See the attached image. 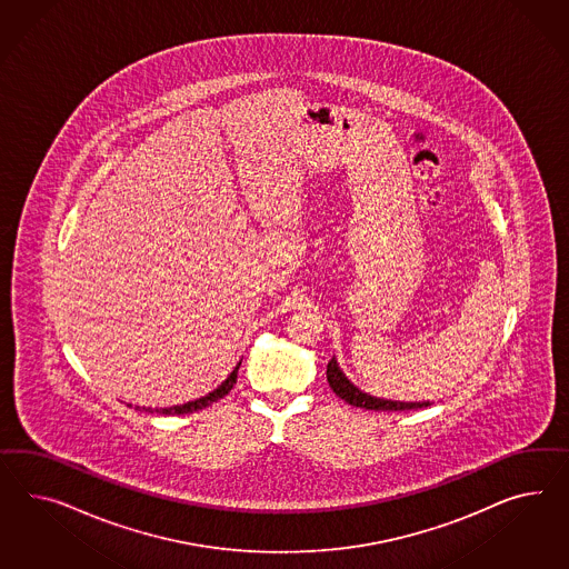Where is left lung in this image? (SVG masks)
<instances>
[{
  "mask_svg": "<svg viewBox=\"0 0 569 569\" xmlns=\"http://www.w3.org/2000/svg\"><path fill=\"white\" fill-rule=\"evenodd\" d=\"M327 381H329V387L333 389V393L339 396L341 400L348 401L350 406H356V408H365V410H383V412L391 410V412H398V410H418V408L429 406V401H422V403H420V401H410V403H406V401L370 398L367 393H362L360 389H356V387L346 379V375L339 370L336 358H331L329 365H327Z\"/></svg>",
  "mask_w": 569,
  "mask_h": 569,
  "instance_id": "8db88e82",
  "label": "left lung"
}]
</instances>
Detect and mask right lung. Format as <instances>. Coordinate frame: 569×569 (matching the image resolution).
Segmentation results:
<instances>
[{
	"label": "right lung",
	"mask_w": 569,
	"mask_h": 569,
	"mask_svg": "<svg viewBox=\"0 0 569 569\" xmlns=\"http://www.w3.org/2000/svg\"><path fill=\"white\" fill-rule=\"evenodd\" d=\"M242 365V362H240ZM240 365L233 369L230 377L221 383V387H217L213 393H209L207 398H200L197 401H188L184 406H173V408H159V410H154V412H159V415H190V412H194V410H202V408H207V406H211L213 401L219 400V398H223L226 393H230L231 387L236 383V379H238V369H240Z\"/></svg>",
	"instance_id": "obj_1"
}]
</instances>
